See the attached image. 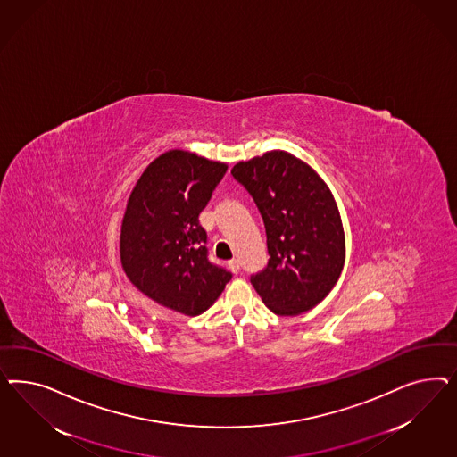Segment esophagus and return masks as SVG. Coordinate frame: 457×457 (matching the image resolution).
I'll return each instance as SVG.
<instances>
[{"label": "esophagus", "instance_id": "esophagus-1", "mask_svg": "<svg viewBox=\"0 0 457 457\" xmlns=\"http://www.w3.org/2000/svg\"><path fill=\"white\" fill-rule=\"evenodd\" d=\"M228 266H229V270H231L233 273H237V271H239V260H231V262H228Z\"/></svg>", "mask_w": 457, "mask_h": 457}]
</instances>
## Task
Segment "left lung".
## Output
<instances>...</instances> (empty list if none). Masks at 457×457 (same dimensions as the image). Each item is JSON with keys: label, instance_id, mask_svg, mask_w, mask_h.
Masks as SVG:
<instances>
[{"label": "left lung", "instance_id": "8db88e82", "mask_svg": "<svg viewBox=\"0 0 457 457\" xmlns=\"http://www.w3.org/2000/svg\"><path fill=\"white\" fill-rule=\"evenodd\" d=\"M231 174L263 216L270 260L251 285L279 317L312 310L332 291L345 263V233L328 186L298 157L270 151Z\"/></svg>", "mask_w": 457, "mask_h": 457}]
</instances>
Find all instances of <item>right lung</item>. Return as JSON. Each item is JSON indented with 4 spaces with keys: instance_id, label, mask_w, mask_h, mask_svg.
<instances>
[{
    "instance_id": "add662e5",
    "label": "right lung",
    "mask_w": 457,
    "mask_h": 457,
    "mask_svg": "<svg viewBox=\"0 0 457 457\" xmlns=\"http://www.w3.org/2000/svg\"><path fill=\"white\" fill-rule=\"evenodd\" d=\"M224 162L187 151H167L138 178L120 228V262L132 285L155 303L187 317L201 315L221 295L231 273L208 260L199 224Z\"/></svg>"
}]
</instances>
